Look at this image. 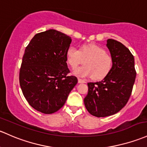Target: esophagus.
<instances>
[{
  "mask_svg": "<svg viewBox=\"0 0 147 147\" xmlns=\"http://www.w3.org/2000/svg\"><path fill=\"white\" fill-rule=\"evenodd\" d=\"M86 82L84 80H82V79L78 78V83H85Z\"/></svg>",
  "mask_w": 147,
  "mask_h": 147,
  "instance_id": "esophagus-1",
  "label": "esophagus"
}]
</instances>
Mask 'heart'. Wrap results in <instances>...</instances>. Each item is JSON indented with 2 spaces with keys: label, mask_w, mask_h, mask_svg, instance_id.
Listing matches in <instances>:
<instances>
[{
  "label": "heart",
  "mask_w": 147,
  "mask_h": 147,
  "mask_svg": "<svg viewBox=\"0 0 147 147\" xmlns=\"http://www.w3.org/2000/svg\"><path fill=\"white\" fill-rule=\"evenodd\" d=\"M66 60L72 68L78 67L84 60L85 65L75 69L74 74L82 78L93 77L95 80L107 76L113 67L112 57L103 48L94 44L83 45L80 50L69 46L66 51Z\"/></svg>",
  "instance_id": "obj_1"
}]
</instances>
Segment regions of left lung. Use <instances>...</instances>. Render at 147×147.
Returning <instances> with one entry per match:
<instances>
[{
	"instance_id": "1",
	"label": "left lung",
	"mask_w": 147,
	"mask_h": 147,
	"mask_svg": "<svg viewBox=\"0 0 147 147\" xmlns=\"http://www.w3.org/2000/svg\"><path fill=\"white\" fill-rule=\"evenodd\" d=\"M106 46L113 59L112 69L101 82L88 83L84 99L86 110L98 118L114 115L125 106L137 74L134 56L126 46L111 38Z\"/></svg>"
}]
</instances>
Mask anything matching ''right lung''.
I'll list each match as a JSON object with an SVG mask.
<instances>
[{"instance_id": "1", "label": "right lung", "mask_w": 147, "mask_h": 147, "mask_svg": "<svg viewBox=\"0 0 147 147\" xmlns=\"http://www.w3.org/2000/svg\"><path fill=\"white\" fill-rule=\"evenodd\" d=\"M72 39L55 29L36 34L26 47L20 84L29 104L51 114L63 106L78 78L68 76L66 51Z\"/></svg>"}]
</instances>
